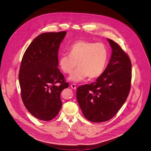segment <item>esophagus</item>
Instances as JSON below:
<instances>
[{
	"instance_id": "esophagus-1",
	"label": "esophagus",
	"mask_w": 151,
	"mask_h": 151,
	"mask_svg": "<svg viewBox=\"0 0 151 151\" xmlns=\"http://www.w3.org/2000/svg\"><path fill=\"white\" fill-rule=\"evenodd\" d=\"M71 87L73 89H76V84H71Z\"/></svg>"
}]
</instances>
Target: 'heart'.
Listing matches in <instances>:
<instances>
[{"mask_svg":"<svg viewBox=\"0 0 151 151\" xmlns=\"http://www.w3.org/2000/svg\"><path fill=\"white\" fill-rule=\"evenodd\" d=\"M69 56L59 58V65L65 74H70L68 80L78 83L86 77L94 79L103 73L108 59V52L104 43L80 40L73 43L68 50Z\"/></svg>","mask_w":151,"mask_h":151,"instance_id":"1","label":"heart"}]
</instances>
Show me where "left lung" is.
I'll return each mask as SVG.
<instances>
[{
    "label": "left lung",
    "instance_id": "1",
    "mask_svg": "<svg viewBox=\"0 0 151 151\" xmlns=\"http://www.w3.org/2000/svg\"><path fill=\"white\" fill-rule=\"evenodd\" d=\"M108 65L95 82L78 86L77 99L87 120L101 123L111 119L122 108L129 94L131 63L128 55L113 40Z\"/></svg>",
    "mask_w": 151,
    "mask_h": 151
}]
</instances>
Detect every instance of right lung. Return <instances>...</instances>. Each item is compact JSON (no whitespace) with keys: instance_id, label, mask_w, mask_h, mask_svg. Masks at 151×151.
I'll return each instance as SVG.
<instances>
[{"instance_id":"right-lung-1","label":"right lung","mask_w":151,"mask_h":151,"mask_svg":"<svg viewBox=\"0 0 151 151\" xmlns=\"http://www.w3.org/2000/svg\"><path fill=\"white\" fill-rule=\"evenodd\" d=\"M65 31L46 32L36 37L26 49L19 70L22 100L37 119L49 121L62 106L60 93L68 83L58 68V51Z\"/></svg>"}]
</instances>
